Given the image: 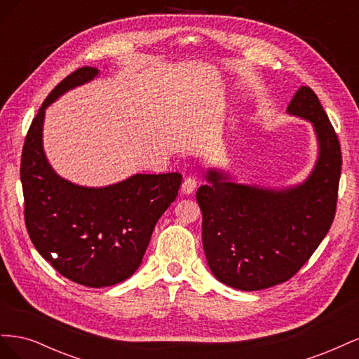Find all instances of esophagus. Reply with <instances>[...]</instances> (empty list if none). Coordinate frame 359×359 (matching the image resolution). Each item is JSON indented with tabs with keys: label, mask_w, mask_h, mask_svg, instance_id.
Returning a JSON list of instances; mask_svg holds the SVG:
<instances>
[{
	"label": "esophagus",
	"mask_w": 359,
	"mask_h": 359,
	"mask_svg": "<svg viewBox=\"0 0 359 359\" xmlns=\"http://www.w3.org/2000/svg\"><path fill=\"white\" fill-rule=\"evenodd\" d=\"M196 187H198V181L194 180V178H191V177H189V178L184 180L182 186H181V191L184 194H191Z\"/></svg>",
	"instance_id": "1"
}]
</instances>
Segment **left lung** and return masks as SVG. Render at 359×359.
I'll return each instance as SVG.
<instances>
[{
    "label": "left lung",
    "mask_w": 359,
    "mask_h": 359,
    "mask_svg": "<svg viewBox=\"0 0 359 359\" xmlns=\"http://www.w3.org/2000/svg\"><path fill=\"white\" fill-rule=\"evenodd\" d=\"M287 114L311 123L318 158L295 186L271 189L235 181L210 168L196 193L202 211V243L214 277L240 290L285 283L327 236L337 206L341 153L318 95L301 86Z\"/></svg>",
    "instance_id": "8db88e82"
}]
</instances>
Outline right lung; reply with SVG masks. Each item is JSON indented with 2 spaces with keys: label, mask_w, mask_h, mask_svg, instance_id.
<instances>
[{
  "label": "right lung",
  "mask_w": 359,
  "mask_h": 359,
  "mask_svg": "<svg viewBox=\"0 0 359 359\" xmlns=\"http://www.w3.org/2000/svg\"><path fill=\"white\" fill-rule=\"evenodd\" d=\"M99 73L95 67L78 69L52 90L32 119L20 160L32 244L61 276L88 287L114 286L135 274L182 180L178 172L136 173L111 186L86 187L53 170L43 149L48 106Z\"/></svg>",
  "instance_id": "add662e5"
}]
</instances>
